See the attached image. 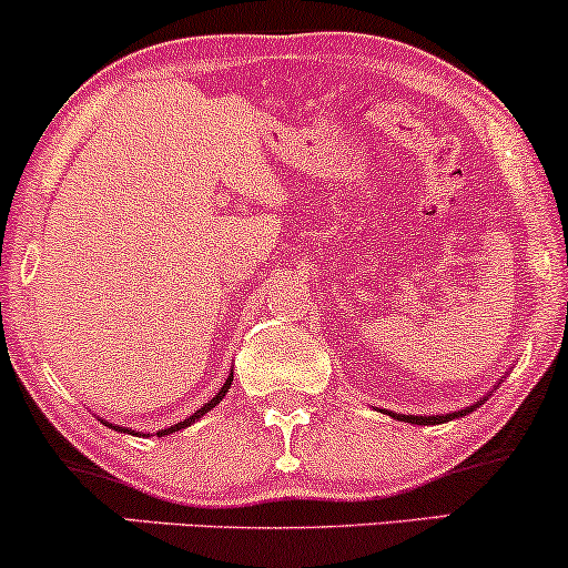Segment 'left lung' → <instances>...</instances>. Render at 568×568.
<instances>
[{"label":"left lung","instance_id":"left-lung-1","mask_svg":"<svg viewBox=\"0 0 568 568\" xmlns=\"http://www.w3.org/2000/svg\"><path fill=\"white\" fill-rule=\"evenodd\" d=\"M476 407V405H474ZM474 407H468V409H460V413H453V415H394L396 420H407V423H418V426H434V423H447V420H453V418H463V415L466 413H470V409Z\"/></svg>","mask_w":568,"mask_h":568}]
</instances>
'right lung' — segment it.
Returning <instances> with one entry per match:
<instances>
[{
	"mask_svg": "<svg viewBox=\"0 0 568 568\" xmlns=\"http://www.w3.org/2000/svg\"><path fill=\"white\" fill-rule=\"evenodd\" d=\"M230 384H232V375H230V378H227V381H224V386H222V388H219V394L214 396V399H211V402H206V405H203L201 409H195V413H193V415H190V418H184V420H180V423H174V426L163 428V432H159V434H161V436H166V434H174V432H180V428H187V426H190V423H195L197 418H201V415H206L211 407H216V405H219V402H222V399H224V394H227V388H230ZM111 428H115V432H129V428H119V426H111Z\"/></svg>",
	"mask_w": 568,
	"mask_h": 568,
	"instance_id": "add662e5",
	"label": "right lung"
}]
</instances>
